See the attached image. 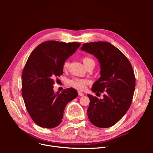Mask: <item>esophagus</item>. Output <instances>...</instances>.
Masks as SVG:
<instances>
[{
    "mask_svg": "<svg viewBox=\"0 0 153 153\" xmlns=\"http://www.w3.org/2000/svg\"><path fill=\"white\" fill-rule=\"evenodd\" d=\"M78 95L80 96H84V94L83 93V92H81V91H78Z\"/></svg>",
    "mask_w": 153,
    "mask_h": 153,
    "instance_id": "34e87169",
    "label": "esophagus"
}]
</instances>
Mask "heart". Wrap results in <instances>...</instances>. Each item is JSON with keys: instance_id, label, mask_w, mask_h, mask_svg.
<instances>
[{"instance_id": "heart-1", "label": "heart", "mask_w": 153, "mask_h": 153, "mask_svg": "<svg viewBox=\"0 0 153 153\" xmlns=\"http://www.w3.org/2000/svg\"><path fill=\"white\" fill-rule=\"evenodd\" d=\"M82 61L84 62L85 66L86 67V66L87 64H89L91 62H94V60L92 59L90 57H85L82 59ZM69 66V62L68 61H65L63 64V69L64 70H66L68 68ZM88 83V81L84 79H80V78H73V79L70 80L69 81V85L75 88L76 89L78 90H84L85 88V85Z\"/></svg>"}]
</instances>
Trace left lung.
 <instances>
[{
	"label": "left lung",
	"mask_w": 153,
	"mask_h": 153,
	"mask_svg": "<svg viewBox=\"0 0 153 153\" xmlns=\"http://www.w3.org/2000/svg\"><path fill=\"white\" fill-rule=\"evenodd\" d=\"M81 50L93 55L100 65L101 76L92 85V91L106 92L103 99L87 94L88 118L96 127L112 126L130 107L135 88L132 66L121 51L108 42L85 43Z\"/></svg>",
	"instance_id": "1"
}]
</instances>
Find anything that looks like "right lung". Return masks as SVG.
I'll use <instances>...</instances> for the list:
<instances>
[{
    "mask_svg": "<svg viewBox=\"0 0 153 153\" xmlns=\"http://www.w3.org/2000/svg\"><path fill=\"white\" fill-rule=\"evenodd\" d=\"M80 43L45 41L30 53L22 75V92L26 108L34 122L45 128L61 124L66 105L76 98L73 88L54 92V78L63 73V64Z\"/></svg>",
    "mask_w": 153,
    "mask_h": 153,
    "instance_id": "right-lung-1",
    "label": "right lung"
}]
</instances>
